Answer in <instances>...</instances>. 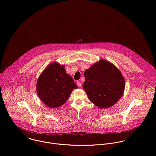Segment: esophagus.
<instances>
[{
	"instance_id": "esophagus-1",
	"label": "esophagus",
	"mask_w": 156,
	"mask_h": 156,
	"mask_svg": "<svg viewBox=\"0 0 156 156\" xmlns=\"http://www.w3.org/2000/svg\"><path fill=\"white\" fill-rule=\"evenodd\" d=\"M76 84L78 86V87H81V83L80 81H76Z\"/></svg>"
}]
</instances>
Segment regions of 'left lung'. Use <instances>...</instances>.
<instances>
[{
	"instance_id": "obj_1",
	"label": "left lung",
	"mask_w": 156,
	"mask_h": 156,
	"mask_svg": "<svg viewBox=\"0 0 156 156\" xmlns=\"http://www.w3.org/2000/svg\"><path fill=\"white\" fill-rule=\"evenodd\" d=\"M83 85L89 99L99 108H108L116 104L125 90V79L111 62L101 59L84 73Z\"/></svg>"
}]
</instances>
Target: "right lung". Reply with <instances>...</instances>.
<instances>
[{
  "instance_id": "add662e5",
  "label": "right lung",
  "mask_w": 156,
  "mask_h": 156,
  "mask_svg": "<svg viewBox=\"0 0 156 156\" xmlns=\"http://www.w3.org/2000/svg\"><path fill=\"white\" fill-rule=\"evenodd\" d=\"M78 86L71 76L66 73L65 65L52 62L39 75L36 91L41 101L50 108H57L68 100Z\"/></svg>"
}]
</instances>
